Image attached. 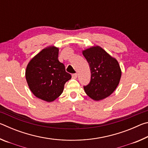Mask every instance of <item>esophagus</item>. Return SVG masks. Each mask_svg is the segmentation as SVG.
<instances>
[{
    "mask_svg": "<svg viewBox=\"0 0 148 148\" xmlns=\"http://www.w3.org/2000/svg\"><path fill=\"white\" fill-rule=\"evenodd\" d=\"M72 78H74V79H76L77 78V74L76 73V74H73L72 75Z\"/></svg>",
    "mask_w": 148,
    "mask_h": 148,
    "instance_id": "1",
    "label": "esophagus"
}]
</instances>
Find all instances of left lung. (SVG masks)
Instances as JSON below:
<instances>
[{"mask_svg": "<svg viewBox=\"0 0 148 148\" xmlns=\"http://www.w3.org/2000/svg\"><path fill=\"white\" fill-rule=\"evenodd\" d=\"M84 56L88 62L91 80L84 86L86 94L95 101L109 97L118 86L121 71L117 60L99 46L84 50Z\"/></svg>", "mask_w": 148, "mask_h": 148, "instance_id": "8db88e82", "label": "left lung"}]
</instances>
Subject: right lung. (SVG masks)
<instances>
[{"label":"right lung","instance_id":"obj_1","mask_svg":"<svg viewBox=\"0 0 148 148\" xmlns=\"http://www.w3.org/2000/svg\"><path fill=\"white\" fill-rule=\"evenodd\" d=\"M59 48L42 49L27 65L25 77L29 89L37 98L52 102L61 95L64 86L71 78L64 64L58 60Z\"/></svg>","mask_w":148,"mask_h":148}]
</instances>
